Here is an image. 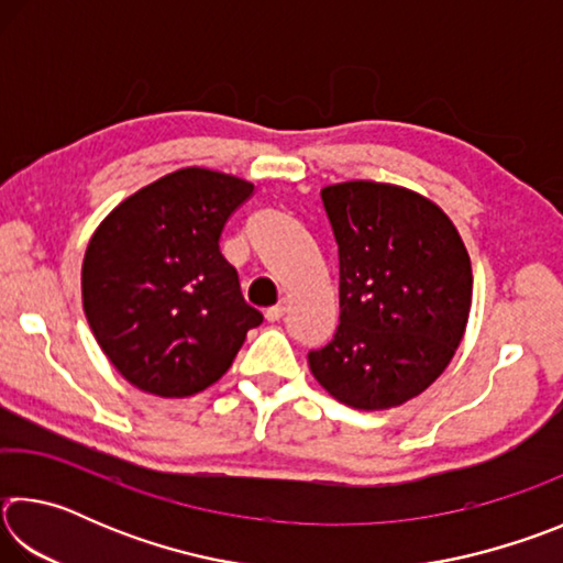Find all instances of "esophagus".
<instances>
[{"label":"esophagus","mask_w":563,"mask_h":563,"mask_svg":"<svg viewBox=\"0 0 563 563\" xmlns=\"http://www.w3.org/2000/svg\"><path fill=\"white\" fill-rule=\"evenodd\" d=\"M285 308H288V305H285V300H280L278 305H273V308L265 310V318H268V322H278L285 316Z\"/></svg>","instance_id":"esophagus-1"}]
</instances>
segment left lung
Returning a JSON list of instances; mask_svg holds the SVG:
<instances>
[{
	"mask_svg": "<svg viewBox=\"0 0 563 563\" xmlns=\"http://www.w3.org/2000/svg\"><path fill=\"white\" fill-rule=\"evenodd\" d=\"M340 258V325L312 375L355 409L424 393L450 365L472 308V263L450 218L412 190L347 180L320 190Z\"/></svg>",
	"mask_w": 563,
	"mask_h": 563,
	"instance_id": "obj_1",
	"label": "left lung"
}]
</instances>
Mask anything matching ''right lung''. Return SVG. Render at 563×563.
<instances>
[{
  "mask_svg": "<svg viewBox=\"0 0 563 563\" xmlns=\"http://www.w3.org/2000/svg\"><path fill=\"white\" fill-rule=\"evenodd\" d=\"M251 194L243 178L180 168L113 208L89 241L84 312L111 365L144 393H201L263 322L218 245Z\"/></svg>",
  "mask_w": 563,
  "mask_h": 563,
  "instance_id": "obj_1",
  "label": "right lung"
}]
</instances>
